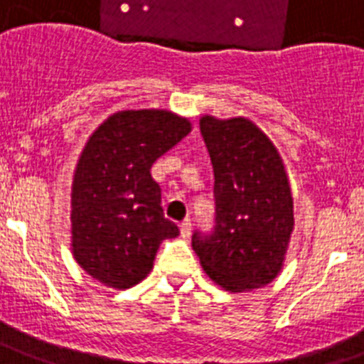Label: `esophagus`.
Returning <instances> with one entry per match:
<instances>
[{"mask_svg": "<svg viewBox=\"0 0 364 364\" xmlns=\"http://www.w3.org/2000/svg\"><path fill=\"white\" fill-rule=\"evenodd\" d=\"M179 231H181V237L183 239H188V237H191V231H192V222H191V218H185L181 222V224H179Z\"/></svg>", "mask_w": 364, "mask_h": 364, "instance_id": "obj_1", "label": "esophagus"}]
</instances>
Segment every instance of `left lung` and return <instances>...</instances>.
<instances>
[{
    "instance_id": "1",
    "label": "left lung",
    "mask_w": 364,
    "mask_h": 364,
    "mask_svg": "<svg viewBox=\"0 0 364 364\" xmlns=\"http://www.w3.org/2000/svg\"><path fill=\"white\" fill-rule=\"evenodd\" d=\"M200 129L215 170V225L192 235V250L225 291H252L283 267L294 228L289 177L276 146L246 118L203 116Z\"/></svg>"
}]
</instances>
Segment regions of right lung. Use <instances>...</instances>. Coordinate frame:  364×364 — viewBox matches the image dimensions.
<instances>
[{
	"label": "right lung",
	"instance_id": "right-lung-1",
	"mask_svg": "<svg viewBox=\"0 0 364 364\" xmlns=\"http://www.w3.org/2000/svg\"><path fill=\"white\" fill-rule=\"evenodd\" d=\"M188 133L187 118L146 109L109 116L88 139L72 185V250L88 276L129 289L149 274L161 240L179 235L149 170Z\"/></svg>",
	"mask_w": 364,
	"mask_h": 364
}]
</instances>
